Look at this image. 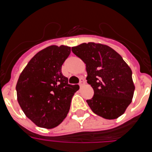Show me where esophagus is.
Segmentation results:
<instances>
[{
    "label": "esophagus",
    "mask_w": 152,
    "mask_h": 152,
    "mask_svg": "<svg viewBox=\"0 0 152 152\" xmlns=\"http://www.w3.org/2000/svg\"><path fill=\"white\" fill-rule=\"evenodd\" d=\"M84 84H85V80H84V78H80V83H79V85H80V88H81V87H83Z\"/></svg>",
    "instance_id": "1"
}]
</instances>
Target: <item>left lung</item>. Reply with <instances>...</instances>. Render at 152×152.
Returning a JSON list of instances; mask_svg holds the SVG:
<instances>
[{"label": "left lung", "instance_id": "obj_1", "mask_svg": "<svg viewBox=\"0 0 152 152\" xmlns=\"http://www.w3.org/2000/svg\"><path fill=\"white\" fill-rule=\"evenodd\" d=\"M86 64L88 83L94 94L87 103L92 111L107 119L124 113L133 97L135 86L131 68L122 56L106 45L88 42L72 47Z\"/></svg>", "mask_w": 152, "mask_h": 152}]
</instances>
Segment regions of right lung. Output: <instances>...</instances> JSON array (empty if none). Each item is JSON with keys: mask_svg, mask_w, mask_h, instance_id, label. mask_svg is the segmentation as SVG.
<instances>
[{"mask_svg": "<svg viewBox=\"0 0 152 152\" xmlns=\"http://www.w3.org/2000/svg\"><path fill=\"white\" fill-rule=\"evenodd\" d=\"M71 53L65 45H51L39 52L21 72L16 91L26 116L36 126L56 127L67 116L77 84H68L61 66Z\"/></svg>", "mask_w": 152, "mask_h": 152, "instance_id": "1", "label": "right lung"}]
</instances>
